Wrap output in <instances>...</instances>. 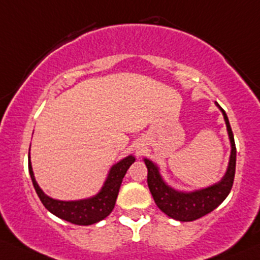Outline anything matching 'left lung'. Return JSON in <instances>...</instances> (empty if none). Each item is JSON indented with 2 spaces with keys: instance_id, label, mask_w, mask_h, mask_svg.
<instances>
[{
  "instance_id": "left-lung-1",
  "label": "left lung",
  "mask_w": 260,
  "mask_h": 260,
  "mask_svg": "<svg viewBox=\"0 0 260 260\" xmlns=\"http://www.w3.org/2000/svg\"><path fill=\"white\" fill-rule=\"evenodd\" d=\"M220 109L223 112L224 121H225L226 129H228L229 139H231L232 154L225 176L219 183L206 188V189L197 190V192L192 193L177 192L163 182L157 167L153 165L151 160L144 159L147 169H148L147 183H148L153 199H154L158 208L173 219L180 220V222H192V220L204 217L222 203L233 187L234 174H236L237 149L228 117H226L223 108Z\"/></svg>"
}]
</instances>
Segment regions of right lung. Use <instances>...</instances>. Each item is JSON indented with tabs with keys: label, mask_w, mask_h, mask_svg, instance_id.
<instances>
[{
	"label": "right lung",
	"mask_w": 260,
	"mask_h": 260,
	"mask_svg": "<svg viewBox=\"0 0 260 260\" xmlns=\"http://www.w3.org/2000/svg\"><path fill=\"white\" fill-rule=\"evenodd\" d=\"M133 162H135V157L128 155L127 158H124L121 162L114 165L112 167L111 172H109V176L107 180H106L105 185H103L102 190L97 196H94L93 198L83 199V201L77 202L56 201V199H52L50 197H47L41 190V188L38 187L36 180H35L32 166L29 160L28 171L38 198L41 199L46 209L50 210L52 214H54L56 217L67 220V222L72 224L91 225V224L105 219L106 217H108L109 213L113 210L123 177L125 176L127 169L129 168V166Z\"/></svg>",
	"instance_id": "1"
}]
</instances>
